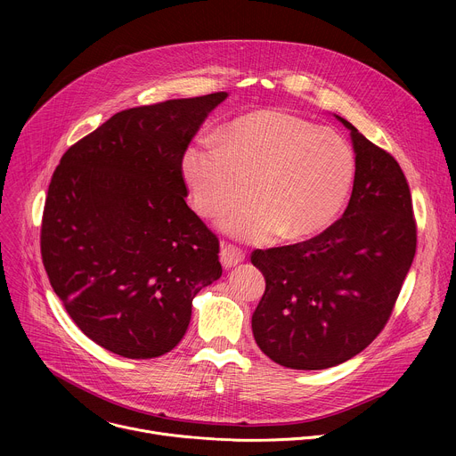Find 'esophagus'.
Returning <instances> with one entry per match:
<instances>
[{"label": "esophagus", "mask_w": 456, "mask_h": 456, "mask_svg": "<svg viewBox=\"0 0 456 456\" xmlns=\"http://www.w3.org/2000/svg\"><path fill=\"white\" fill-rule=\"evenodd\" d=\"M245 259V254L236 248L234 245H224L220 250V262L224 265V269H232L236 265H240Z\"/></svg>", "instance_id": "obj_1"}]
</instances>
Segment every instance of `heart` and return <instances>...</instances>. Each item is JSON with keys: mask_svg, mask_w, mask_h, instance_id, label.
<instances>
[{"mask_svg": "<svg viewBox=\"0 0 456 456\" xmlns=\"http://www.w3.org/2000/svg\"><path fill=\"white\" fill-rule=\"evenodd\" d=\"M191 200L206 218L243 241L267 243L283 234L301 240L330 227L341 215L355 180V155L332 129L283 110L240 115L199 139L182 155ZM253 185H249V182Z\"/></svg>", "mask_w": 456, "mask_h": 456, "instance_id": "obj_1", "label": "heart"}]
</instances>
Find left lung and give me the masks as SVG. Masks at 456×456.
I'll return each instance as SVG.
<instances>
[{
    "instance_id": "1",
    "label": "left lung",
    "mask_w": 456,
    "mask_h": 456,
    "mask_svg": "<svg viewBox=\"0 0 456 456\" xmlns=\"http://www.w3.org/2000/svg\"><path fill=\"white\" fill-rule=\"evenodd\" d=\"M355 180L343 218L301 243L254 250L265 294L252 334L292 370H324L362 352L392 315L417 248L411 192L399 162L346 118Z\"/></svg>"
}]
</instances>
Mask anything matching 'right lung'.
I'll return each mask as SVG.
<instances>
[{
	"mask_svg": "<svg viewBox=\"0 0 456 456\" xmlns=\"http://www.w3.org/2000/svg\"><path fill=\"white\" fill-rule=\"evenodd\" d=\"M227 92L115 113L62 155L41 256L53 292L99 346L153 359L183 338L222 276L218 238L187 204L182 155Z\"/></svg>",
	"mask_w": 456,
	"mask_h": 456,
	"instance_id": "obj_1",
	"label": "right lung"
}]
</instances>
